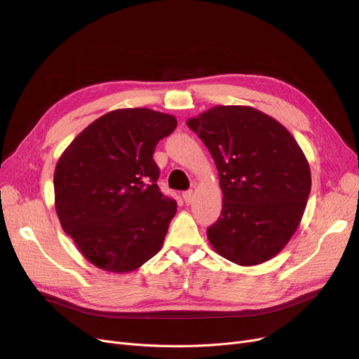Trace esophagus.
<instances>
[{
    "label": "esophagus",
    "instance_id": "obj_1",
    "mask_svg": "<svg viewBox=\"0 0 359 359\" xmlns=\"http://www.w3.org/2000/svg\"><path fill=\"white\" fill-rule=\"evenodd\" d=\"M194 198H195V192H194V191L183 192V199L186 201V203H192V202H194Z\"/></svg>",
    "mask_w": 359,
    "mask_h": 359
}]
</instances>
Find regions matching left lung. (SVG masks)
Here are the masks:
<instances>
[{
	"label": "left lung",
	"mask_w": 359,
	"mask_h": 359,
	"mask_svg": "<svg viewBox=\"0 0 359 359\" xmlns=\"http://www.w3.org/2000/svg\"><path fill=\"white\" fill-rule=\"evenodd\" d=\"M210 149L222 191L214 250L240 266L271 260L303 218L311 189L309 161L290 130L250 106H215L186 122Z\"/></svg>",
	"instance_id": "left-lung-1"
}]
</instances>
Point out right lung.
<instances>
[{"instance_id": "obj_1", "label": "right lung", "mask_w": 359, "mask_h": 359, "mask_svg": "<svg viewBox=\"0 0 359 359\" xmlns=\"http://www.w3.org/2000/svg\"><path fill=\"white\" fill-rule=\"evenodd\" d=\"M176 125L173 115L153 109L111 110L83 129L56 163V215L99 269L132 272L163 248L177 203L160 192L153 154Z\"/></svg>"}]
</instances>
